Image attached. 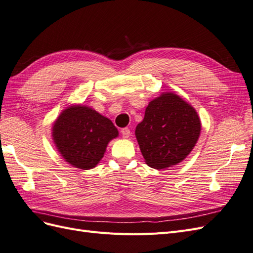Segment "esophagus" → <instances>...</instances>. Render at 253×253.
<instances>
[{"instance_id":"esophagus-1","label":"esophagus","mask_w":253,"mask_h":253,"mask_svg":"<svg viewBox=\"0 0 253 253\" xmlns=\"http://www.w3.org/2000/svg\"><path fill=\"white\" fill-rule=\"evenodd\" d=\"M121 134H122V137H124V138H128L129 136H131V132H129V128H127V127H125V128H122L121 129Z\"/></svg>"}]
</instances>
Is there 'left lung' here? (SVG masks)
<instances>
[{
  "label": "left lung",
  "mask_w": 253,
  "mask_h": 253,
  "mask_svg": "<svg viewBox=\"0 0 253 253\" xmlns=\"http://www.w3.org/2000/svg\"><path fill=\"white\" fill-rule=\"evenodd\" d=\"M201 131L193 106L177 94L165 91L149 102L135 136L145 164L160 170L181 163L194 149Z\"/></svg>",
  "instance_id": "left-lung-1"
}]
</instances>
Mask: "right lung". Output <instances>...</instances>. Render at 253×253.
Wrapping results in <instances>:
<instances>
[{
    "instance_id": "obj_1",
    "label": "right lung",
    "mask_w": 253,
    "mask_h": 253,
    "mask_svg": "<svg viewBox=\"0 0 253 253\" xmlns=\"http://www.w3.org/2000/svg\"><path fill=\"white\" fill-rule=\"evenodd\" d=\"M113 122L94 109L72 104L61 112L51 127V137L67 164L81 170L95 168L111 140L118 137Z\"/></svg>"
}]
</instances>
